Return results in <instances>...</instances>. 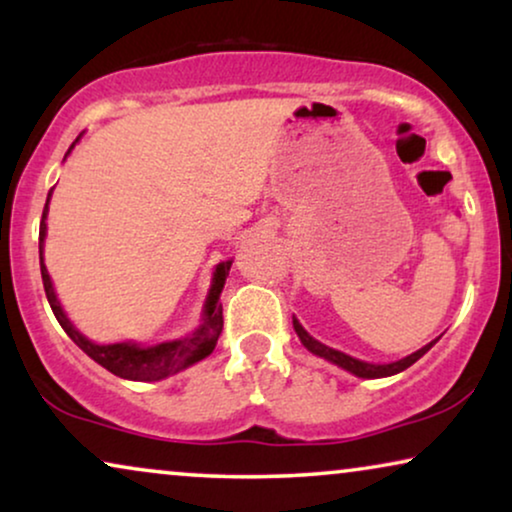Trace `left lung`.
I'll return each instance as SVG.
<instances>
[{
  "label": "left lung",
  "mask_w": 512,
  "mask_h": 512,
  "mask_svg": "<svg viewBox=\"0 0 512 512\" xmlns=\"http://www.w3.org/2000/svg\"><path fill=\"white\" fill-rule=\"evenodd\" d=\"M293 328H296L300 342H303V345H305L307 349H310L312 354H317V356H321V359H326V361L335 363V366L349 370V373L356 375V377H366V380H375V377H389V375L401 373V370L410 368L412 363L422 359V356L433 347V342H436V340L429 342V345L422 347V349H417L415 354L405 356V359H401V361H394V363H366V361L354 359V356H349V354H345V352H338V349L326 347L324 342L314 340L312 335L307 333L303 326H300V321H298L296 317H293Z\"/></svg>",
  "instance_id": "obj_1"
}]
</instances>
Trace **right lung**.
<instances>
[{"label": "right lung", "instance_id": "right-lung-1", "mask_svg": "<svg viewBox=\"0 0 512 512\" xmlns=\"http://www.w3.org/2000/svg\"><path fill=\"white\" fill-rule=\"evenodd\" d=\"M48 200H51V193H48ZM48 200H46L44 214H41V226H39V263H41V279H44V291H46L48 303H51L55 319L60 321V326L65 328V333L83 349V352L90 356V359L100 363L102 368H107L109 373L123 377V380L156 382V380H163V377L179 373V370H184L188 366H193V363L202 361L205 356L214 352L216 340H219V335L223 331V307L219 303V296L223 291V284H226L228 270H230V265H233V261L216 265L212 289H209V296L205 300V310H202V326L195 333L186 335V338H179L172 342H160V345H151V347H142V345H137V342L95 345V342H90L86 335H81L79 331H76V328L72 326V321L67 319V314L62 312L58 296H55V291H53L51 277H48V270L44 265Z\"/></svg>", "mask_w": 512, "mask_h": 512}]
</instances>
